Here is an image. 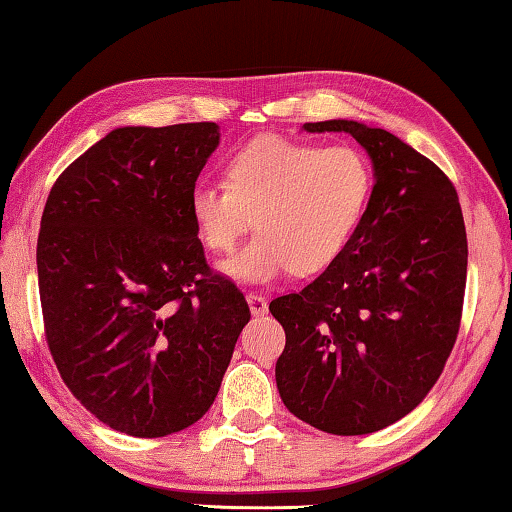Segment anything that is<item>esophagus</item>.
<instances>
[{
  "instance_id": "esophagus-1",
  "label": "esophagus",
  "mask_w": 512,
  "mask_h": 512,
  "mask_svg": "<svg viewBox=\"0 0 512 512\" xmlns=\"http://www.w3.org/2000/svg\"><path fill=\"white\" fill-rule=\"evenodd\" d=\"M246 300H248L250 314L262 316V314H266V310H269V303H266V298H264V296H259V294H248V296H246Z\"/></svg>"
}]
</instances>
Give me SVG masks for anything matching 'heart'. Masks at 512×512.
<instances>
[{
	"label": "heart",
	"instance_id": "1",
	"mask_svg": "<svg viewBox=\"0 0 512 512\" xmlns=\"http://www.w3.org/2000/svg\"><path fill=\"white\" fill-rule=\"evenodd\" d=\"M371 186L367 159L351 145L257 136L230 154L225 184L193 186L189 214L212 253H227L255 221V237L223 259L221 271L264 285L287 271L328 269L358 232Z\"/></svg>",
	"mask_w": 512,
	"mask_h": 512
}]
</instances>
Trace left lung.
<instances>
[{"instance_id":"obj_1","label":"left lung","mask_w":512,"mask_h":512,"mask_svg":"<svg viewBox=\"0 0 512 512\" xmlns=\"http://www.w3.org/2000/svg\"><path fill=\"white\" fill-rule=\"evenodd\" d=\"M373 189L346 250L303 291L271 300L287 335L275 383L291 415L332 435L376 433L415 410L440 378L460 328L467 234L458 193L431 159L358 120Z\"/></svg>"}]
</instances>
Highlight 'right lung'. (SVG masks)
<instances>
[{
  "mask_svg": "<svg viewBox=\"0 0 512 512\" xmlns=\"http://www.w3.org/2000/svg\"><path fill=\"white\" fill-rule=\"evenodd\" d=\"M216 123L118 127L63 170L38 234L45 335L63 383L113 431L164 437L212 408L250 321L209 271L189 193Z\"/></svg>",
  "mask_w": 512,
  "mask_h": 512,
  "instance_id": "right-lung-1",
  "label": "right lung"
}]
</instances>
